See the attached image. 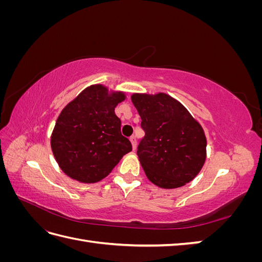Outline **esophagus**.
I'll use <instances>...</instances> for the list:
<instances>
[{"label": "esophagus", "mask_w": 262, "mask_h": 262, "mask_svg": "<svg viewBox=\"0 0 262 262\" xmlns=\"http://www.w3.org/2000/svg\"><path fill=\"white\" fill-rule=\"evenodd\" d=\"M130 141H131V144H132V148L136 149V147H137V139H136V137H134V136L131 137Z\"/></svg>", "instance_id": "34e87169"}]
</instances>
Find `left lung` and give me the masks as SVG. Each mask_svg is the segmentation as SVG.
Here are the masks:
<instances>
[{
	"label": "left lung",
	"mask_w": 262,
	"mask_h": 262,
	"mask_svg": "<svg viewBox=\"0 0 262 262\" xmlns=\"http://www.w3.org/2000/svg\"><path fill=\"white\" fill-rule=\"evenodd\" d=\"M131 100L145 131L138 156L148 180L163 189L179 188L193 180L207 158L201 124L168 94L134 93Z\"/></svg>",
	"instance_id": "8db88e82"
}]
</instances>
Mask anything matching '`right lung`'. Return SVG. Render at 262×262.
Returning <instances> with one entry per match:
<instances>
[{"label":"right lung","instance_id":"add662e5","mask_svg":"<svg viewBox=\"0 0 262 262\" xmlns=\"http://www.w3.org/2000/svg\"><path fill=\"white\" fill-rule=\"evenodd\" d=\"M125 99L120 91L95 84L62 109L51 134V149L67 176L83 184L107 177L123 155L132 150L115 108Z\"/></svg>","mask_w":262,"mask_h":262}]
</instances>
